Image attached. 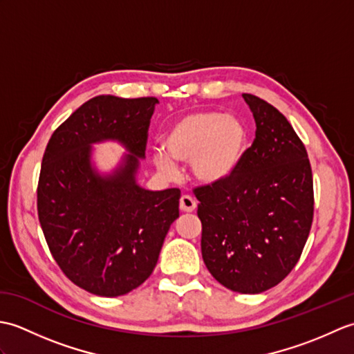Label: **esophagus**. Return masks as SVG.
I'll return each instance as SVG.
<instances>
[{
	"label": "esophagus",
	"instance_id": "obj_1",
	"mask_svg": "<svg viewBox=\"0 0 354 354\" xmlns=\"http://www.w3.org/2000/svg\"><path fill=\"white\" fill-rule=\"evenodd\" d=\"M179 208H181V212L184 213H192L194 212V208H196V201H194L189 194H184L179 199Z\"/></svg>",
	"mask_w": 354,
	"mask_h": 354
}]
</instances>
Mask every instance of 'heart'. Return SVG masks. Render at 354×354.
<instances>
[{
  "mask_svg": "<svg viewBox=\"0 0 354 354\" xmlns=\"http://www.w3.org/2000/svg\"><path fill=\"white\" fill-rule=\"evenodd\" d=\"M164 152L153 160L162 173H176V162H192L193 175L202 184H219L242 162L248 145L245 123L222 112H192L173 123L165 132Z\"/></svg>",
  "mask_w": 354,
  "mask_h": 354,
  "instance_id": "b5f03b06",
  "label": "heart"
}]
</instances>
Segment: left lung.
<instances>
[{"label":"left lung","instance_id":"left-lung-1","mask_svg":"<svg viewBox=\"0 0 354 354\" xmlns=\"http://www.w3.org/2000/svg\"><path fill=\"white\" fill-rule=\"evenodd\" d=\"M255 140L219 184L194 189L207 269L227 289L260 293L283 281L301 257L313 221L306 147L280 111L243 94Z\"/></svg>","mask_w":354,"mask_h":354}]
</instances>
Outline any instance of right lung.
I'll use <instances>...</instances> for the list:
<instances>
[{
    "instance_id": "add662e5",
    "label": "right lung",
    "mask_w": 354,
    "mask_h": 354,
    "mask_svg": "<svg viewBox=\"0 0 354 354\" xmlns=\"http://www.w3.org/2000/svg\"><path fill=\"white\" fill-rule=\"evenodd\" d=\"M158 99L97 95L57 127L45 149L37 216L62 272L99 297H120L145 283L156 266L181 190L152 192L137 183ZM117 140L128 152L100 174L95 142Z\"/></svg>"
}]
</instances>
